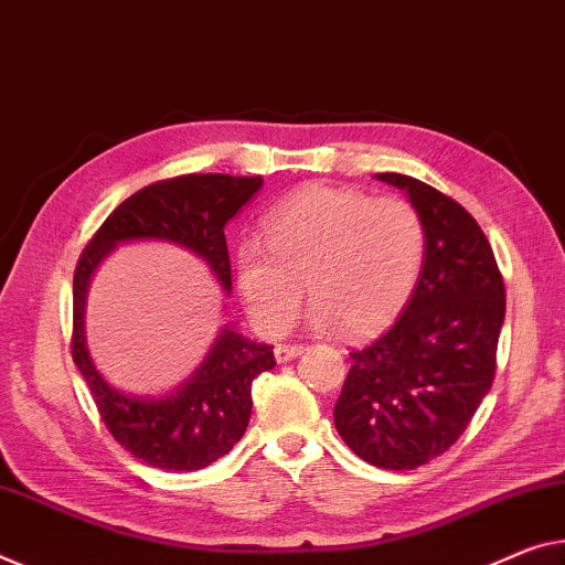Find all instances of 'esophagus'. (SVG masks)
I'll return each mask as SVG.
<instances>
[{
    "mask_svg": "<svg viewBox=\"0 0 565 565\" xmlns=\"http://www.w3.org/2000/svg\"><path fill=\"white\" fill-rule=\"evenodd\" d=\"M308 351V345H302V343H295V345H277L275 349V359L280 361V363H288V361H292V359H298L300 353H306Z\"/></svg>",
    "mask_w": 565,
    "mask_h": 565,
    "instance_id": "1",
    "label": "esophagus"
}]
</instances>
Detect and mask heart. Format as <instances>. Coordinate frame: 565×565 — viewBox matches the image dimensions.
Wrapping results in <instances>:
<instances>
[{
	"instance_id": "b5f03b06",
	"label": "heart",
	"mask_w": 565,
	"mask_h": 565,
	"mask_svg": "<svg viewBox=\"0 0 565 565\" xmlns=\"http://www.w3.org/2000/svg\"><path fill=\"white\" fill-rule=\"evenodd\" d=\"M427 249V220L409 199L306 186L265 214L263 245H239L234 275L265 333L290 328L306 282L312 326L373 335L409 306Z\"/></svg>"
}]
</instances>
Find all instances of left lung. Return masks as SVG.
<instances>
[{"mask_svg":"<svg viewBox=\"0 0 565 565\" xmlns=\"http://www.w3.org/2000/svg\"><path fill=\"white\" fill-rule=\"evenodd\" d=\"M379 179L404 189L427 220V263L402 318L351 351L333 419L369 465L416 470L462 437L490 392L505 282L488 237L462 204L404 173Z\"/></svg>","mask_w":565,"mask_h":565,"instance_id":"1","label":"left lung"}]
</instances>
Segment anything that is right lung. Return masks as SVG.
<instances>
[{"instance_id":"add662e5","label":"right lung","mask_w":565,"mask_h":565,"mask_svg":"<svg viewBox=\"0 0 565 565\" xmlns=\"http://www.w3.org/2000/svg\"><path fill=\"white\" fill-rule=\"evenodd\" d=\"M263 177L184 173L138 189L108 214L81 253L73 277V361L88 381L93 402L113 439L126 452L159 470L192 472L216 462L242 439L253 414V381L275 366L273 345L224 328L212 353L177 394L136 398L116 392L95 371L83 335V308L95 267L118 242L167 239L206 259L224 290L232 265L224 239L227 224Z\"/></svg>"}]
</instances>
